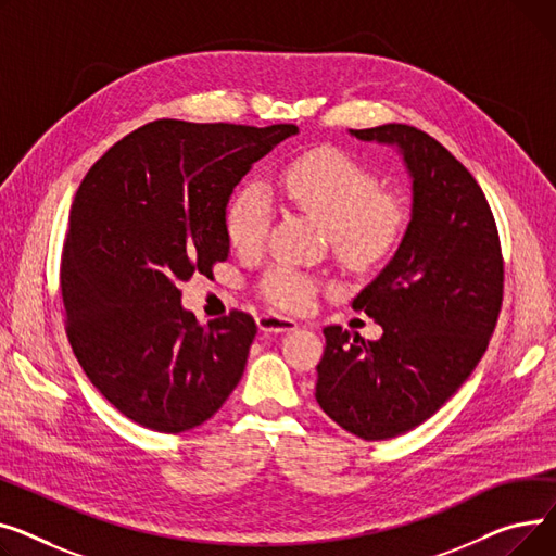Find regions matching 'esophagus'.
Instances as JSON below:
<instances>
[{
  "label": "esophagus",
  "mask_w": 556,
  "mask_h": 556,
  "mask_svg": "<svg viewBox=\"0 0 556 556\" xmlns=\"http://www.w3.org/2000/svg\"><path fill=\"white\" fill-rule=\"evenodd\" d=\"M257 328L263 332H291V330L299 328V323L293 318L274 314V312H265V314L257 316Z\"/></svg>",
  "instance_id": "1"
}]
</instances>
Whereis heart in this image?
Returning a JSON list of instances; mask_svg holds the SVG:
<instances>
[{"mask_svg": "<svg viewBox=\"0 0 556 556\" xmlns=\"http://www.w3.org/2000/svg\"><path fill=\"white\" fill-rule=\"evenodd\" d=\"M285 198L320 222L343 265L368 269L393 253L408 228V208L397 192L379 190V177L366 163L337 148H316L291 159L278 175ZM274 219V202L263 184H240L224 208V231L240 253L263 247ZM263 296L278 309H305L316 282L289 265L271 267Z\"/></svg>", "mask_w": 556, "mask_h": 556, "instance_id": "heart-1", "label": "heart"}]
</instances>
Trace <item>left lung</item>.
<instances>
[{"instance_id": "8db88e82", "label": "left lung", "mask_w": 556, "mask_h": 556, "mask_svg": "<svg viewBox=\"0 0 556 556\" xmlns=\"http://www.w3.org/2000/svg\"><path fill=\"white\" fill-rule=\"evenodd\" d=\"M350 135L397 146L413 177L404 240L352 301L381 325V339L328 325L316 366L318 406L375 442L419 427L473 372L501 314L505 265L482 188L442 143L402 123Z\"/></svg>"}]
</instances>
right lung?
<instances>
[{
  "label": "right lung",
  "mask_w": 556,
  "mask_h": 556,
  "mask_svg": "<svg viewBox=\"0 0 556 556\" xmlns=\"http://www.w3.org/2000/svg\"><path fill=\"white\" fill-rule=\"evenodd\" d=\"M291 123L152 121L85 175L62 247L64 330L89 381L146 429L181 433L213 417L242 379L255 320L200 325L179 282L228 255L224 208Z\"/></svg>",
  "instance_id": "add662e5"
}]
</instances>
